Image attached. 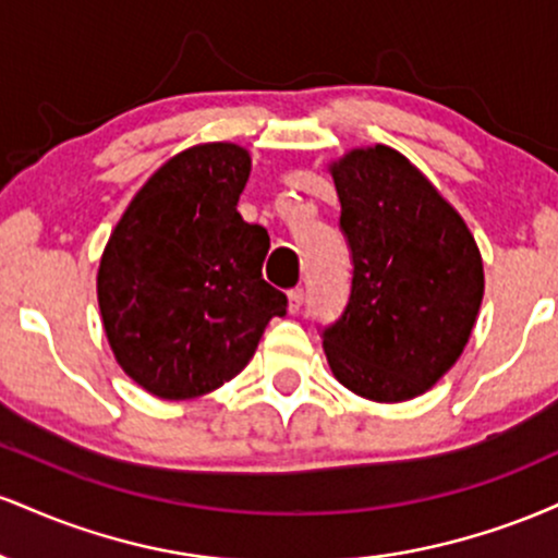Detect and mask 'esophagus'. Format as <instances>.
I'll list each match as a JSON object with an SVG mask.
<instances>
[{
    "mask_svg": "<svg viewBox=\"0 0 558 558\" xmlns=\"http://www.w3.org/2000/svg\"><path fill=\"white\" fill-rule=\"evenodd\" d=\"M301 304H304V288H293L288 293V312H299Z\"/></svg>",
    "mask_w": 558,
    "mask_h": 558,
    "instance_id": "esophagus-1",
    "label": "esophagus"
}]
</instances>
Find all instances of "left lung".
<instances>
[{"label": "left lung", "instance_id": "obj_1", "mask_svg": "<svg viewBox=\"0 0 558 558\" xmlns=\"http://www.w3.org/2000/svg\"><path fill=\"white\" fill-rule=\"evenodd\" d=\"M354 278L323 349L336 380L377 403L417 399L462 356L483 304V257L462 215L386 144L328 165Z\"/></svg>", "mask_w": 558, "mask_h": 558}]
</instances>
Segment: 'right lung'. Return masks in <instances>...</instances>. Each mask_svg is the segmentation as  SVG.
Instances as JSON below:
<instances>
[{
    "instance_id": "1",
    "label": "right lung",
    "mask_w": 558,
    "mask_h": 558,
    "mask_svg": "<svg viewBox=\"0 0 558 558\" xmlns=\"http://www.w3.org/2000/svg\"><path fill=\"white\" fill-rule=\"evenodd\" d=\"M248 149L209 141L178 151L138 189L96 272L101 325L123 373L170 401L233 380L288 299L262 278L270 235L235 204Z\"/></svg>"
}]
</instances>
